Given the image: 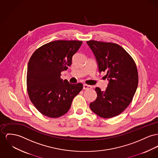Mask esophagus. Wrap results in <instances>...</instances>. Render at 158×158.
<instances>
[{"mask_svg": "<svg viewBox=\"0 0 158 158\" xmlns=\"http://www.w3.org/2000/svg\"><path fill=\"white\" fill-rule=\"evenodd\" d=\"M92 88V85L85 84H83V89L84 90H88V89H90Z\"/></svg>", "mask_w": 158, "mask_h": 158, "instance_id": "obj_1", "label": "esophagus"}]
</instances>
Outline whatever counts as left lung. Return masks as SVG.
I'll return each instance as SVG.
<instances>
[{"instance_id": "8db88e82", "label": "left lung", "mask_w": 158, "mask_h": 158, "mask_svg": "<svg viewBox=\"0 0 158 158\" xmlns=\"http://www.w3.org/2000/svg\"><path fill=\"white\" fill-rule=\"evenodd\" d=\"M87 44L95 55L99 73L106 72L109 83L104 91L95 88L97 98L90 104L98 116L108 118L122 113L132 101L138 84L134 59L119 45L91 40Z\"/></svg>"}]
</instances>
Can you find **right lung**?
<instances>
[{"label":"right lung","mask_w":158,"mask_h":158,"mask_svg":"<svg viewBox=\"0 0 158 158\" xmlns=\"http://www.w3.org/2000/svg\"><path fill=\"white\" fill-rule=\"evenodd\" d=\"M80 41L58 40L38 48L29 61L27 89L36 108L44 116L57 118L69 110L74 97L83 89L81 83L72 84L60 78L72 64Z\"/></svg>","instance_id":"1"}]
</instances>
